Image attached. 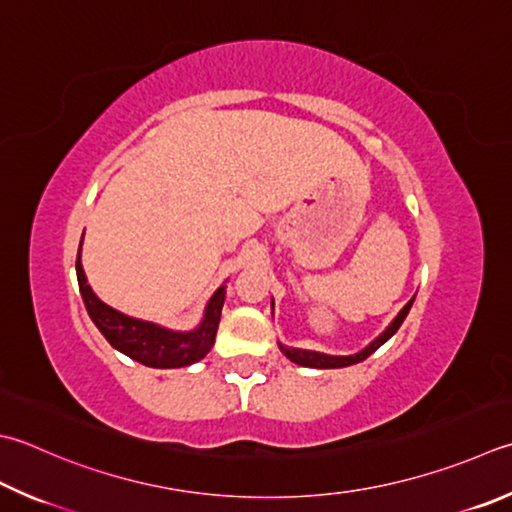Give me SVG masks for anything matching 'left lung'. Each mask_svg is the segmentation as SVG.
<instances>
[{
    "label": "left lung",
    "instance_id": "obj_1",
    "mask_svg": "<svg viewBox=\"0 0 512 512\" xmlns=\"http://www.w3.org/2000/svg\"><path fill=\"white\" fill-rule=\"evenodd\" d=\"M412 303H414V298H410V301L406 303V307H403V310L397 314V318H394V321L388 327H385L383 334L376 336V339L368 347H363L361 352L350 354V356H332V354H323V352H314V350H298V347H287L283 343H278V347H281V352L287 356L289 361H294L298 365H305V368H321V370H325V368H345V365L361 363V361L368 359L372 352L379 350V347L385 341L392 339V336L397 334L401 323L406 321V316L410 312ZM272 307H274V301H272Z\"/></svg>",
    "mask_w": 512,
    "mask_h": 512
}]
</instances>
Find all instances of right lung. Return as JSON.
<instances>
[{
    "mask_svg": "<svg viewBox=\"0 0 512 512\" xmlns=\"http://www.w3.org/2000/svg\"><path fill=\"white\" fill-rule=\"evenodd\" d=\"M80 252H82V243H80ZM80 252H77L75 272H77V285H80L82 301L95 327H98V330L104 334V339L109 341L115 350L131 356L133 361H138L142 365H149V368H162V370L185 368V365L205 359L216 341L220 312H223V303H225V285L218 287L214 296L209 298V303L205 307V316H202V321L196 330H189V332L167 330V327H160L149 321H140V318L127 316L102 303L100 298L93 294L91 285L86 283Z\"/></svg>",
    "mask_w": 512,
    "mask_h": 512,
    "instance_id": "obj_1",
    "label": "right lung"
}]
</instances>
